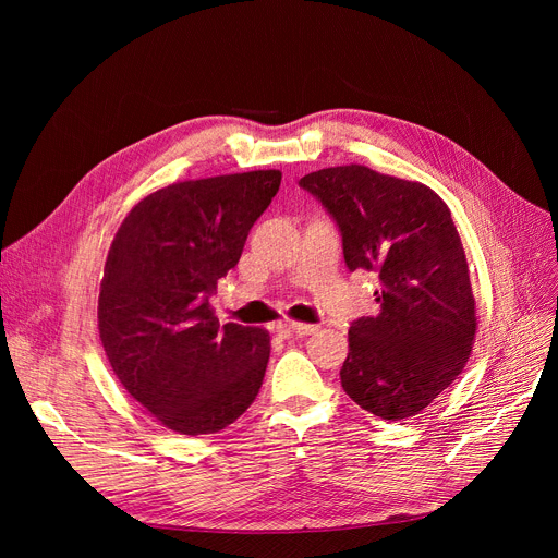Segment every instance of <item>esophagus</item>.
Instances as JSON below:
<instances>
[{
    "instance_id": "obj_1",
    "label": "esophagus",
    "mask_w": 558,
    "mask_h": 558,
    "mask_svg": "<svg viewBox=\"0 0 558 558\" xmlns=\"http://www.w3.org/2000/svg\"><path fill=\"white\" fill-rule=\"evenodd\" d=\"M282 328L287 332H294L296 337H307L312 332L318 330V326H312V324H296V320H287V324H282Z\"/></svg>"
}]
</instances>
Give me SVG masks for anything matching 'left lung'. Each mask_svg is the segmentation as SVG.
<instances>
[{
	"label": "left lung",
	"instance_id": "8db88e82",
	"mask_svg": "<svg viewBox=\"0 0 558 558\" xmlns=\"http://www.w3.org/2000/svg\"><path fill=\"white\" fill-rule=\"evenodd\" d=\"M341 232L350 271L379 280V312L350 324L341 387L366 412L416 416L463 371L475 339V299L448 205L429 187L362 165L299 181Z\"/></svg>",
	"mask_w": 558,
	"mask_h": 558
}]
</instances>
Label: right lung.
I'll return each mask as SVG.
<instances>
[{"instance_id":"right-lung-1","label":"right lung","mask_w":558,"mask_h":558,"mask_svg":"<svg viewBox=\"0 0 558 558\" xmlns=\"http://www.w3.org/2000/svg\"><path fill=\"white\" fill-rule=\"evenodd\" d=\"M280 179L267 169L169 185L142 198L114 234L99 337L122 387L173 432L228 427L262 387L267 330L221 326L210 296Z\"/></svg>"}]
</instances>
